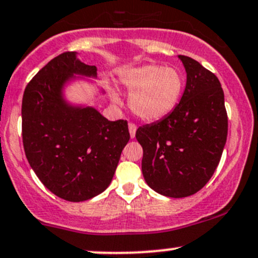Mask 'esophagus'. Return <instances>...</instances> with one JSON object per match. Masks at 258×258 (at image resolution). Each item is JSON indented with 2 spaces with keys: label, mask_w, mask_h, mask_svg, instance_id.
Listing matches in <instances>:
<instances>
[{
  "label": "esophagus",
  "mask_w": 258,
  "mask_h": 258,
  "mask_svg": "<svg viewBox=\"0 0 258 258\" xmlns=\"http://www.w3.org/2000/svg\"><path fill=\"white\" fill-rule=\"evenodd\" d=\"M128 130H130V136L131 138L135 137V135H136V131H137V124L136 123H130L128 124Z\"/></svg>",
  "instance_id": "34e87169"
}]
</instances>
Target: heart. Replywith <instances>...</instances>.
Returning <instances> with one entry per match:
<instances>
[{"instance_id":"heart-1","label":"heart","mask_w":258,"mask_h":258,"mask_svg":"<svg viewBox=\"0 0 258 258\" xmlns=\"http://www.w3.org/2000/svg\"><path fill=\"white\" fill-rule=\"evenodd\" d=\"M122 84L131 95L132 111L146 121H156L173 110L181 93L183 81L174 69L146 65L126 72Z\"/></svg>"}]
</instances>
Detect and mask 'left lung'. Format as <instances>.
Returning a JSON list of instances; mask_svg holds the SVG:
<instances>
[{"instance_id":"8db88e82","label":"left lung","mask_w":258,"mask_h":258,"mask_svg":"<svg viewBox=\"0 0 258 258\" xmlns=\"http://www.w3.org/2000/svg\"><path fill=\"white\" fill-rule=\"evenodd\" d=\"M186 85L174 110L162 120L138 127L142 173L148 185L169 198H185L210 180L227 137L224 91L216 75L179 55Z\"/></svg>"}]
</instances>
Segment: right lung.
Returning a JSON list of instances; mask_svg holds the SVG:
<instances>
[{"instance_id": "right-lung-1", "label": "right lung", "mask_w": 258, "mask_h": 258, "mask_svg": "<svg viewBox=\"0 0 258 258\" xmlns=\"http://www.w3.org/2000/svg\"><path fill=\"white\" fill-rule=\"evenodd\" d=\"M73 74L95 77L96 67L65 51L29 81L22 100V140L45 188L68 202H84L110 185L130 132L126 120L108 121L95 108L64 104L60 89Z\"/></svg>"}]
</instances>
